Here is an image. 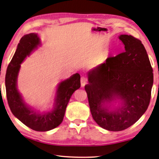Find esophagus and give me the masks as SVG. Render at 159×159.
<instances>
[{
  "label": "esophagus",
  "mask_w": 159,
  "mask_h": 159,
  "mask_svg": "<svg viewBox=\"0 0 159 159\" xmlns=\"http://www.w3.org/2000/svg\"><path fill=\"white\" fill-rule=\"evenodd\" d=\"M86 83H87V79H86V78L84 76L81 77V79H80V84H81L82 87L85 86Z\"/></svg>",
  "instance_id": "34e87169"
}]
</instances>
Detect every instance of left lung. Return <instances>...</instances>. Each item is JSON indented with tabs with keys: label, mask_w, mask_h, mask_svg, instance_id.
Listing matches in <instances>:
<instances>
[{
	"label": "left lung",
	"mask_w": 159,
	"mask_h": 159,
	"mask_svg": "<svg viewBox=\"0 0 159 159\" xmlns=\"http://www.w3.org/2000/svg\"><path fill=\"white\" fill-rule=\"evenodd\" d=\"M119 39L125 51L97 66L88 74L85 86L91 114L103 129L120 131L129 128L148 109L154 82L153 70L140 40L128 34ZM118 107L111 105L117 101Z\"/></svg>",
	"instance_id": "1"
}]
</instances>
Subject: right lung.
I'll return each instance as SVG.
<instances>
[{
    "label": "right lung",
    "instance_id": "obj_1",
    "mask_svg": "<svg viewBox=\"0 0 159 159\" xmlns=\"http://www.w3.org/2000/svg\"><path fill=\"white\" fill-rule=\"evenodd\" d=\"M40 45L41 41L36 33L22 37L7 69L5 88L8 104L14 116L34 131H47L56 128L62 123L71 95L80 87V76L76 73L59 83L53 108L51 111L39 112L28 106L17 89V77L23 61Z\"/></svg>",
    "mask_w": 159,
    "mask_h": 159
}]
</instances>
